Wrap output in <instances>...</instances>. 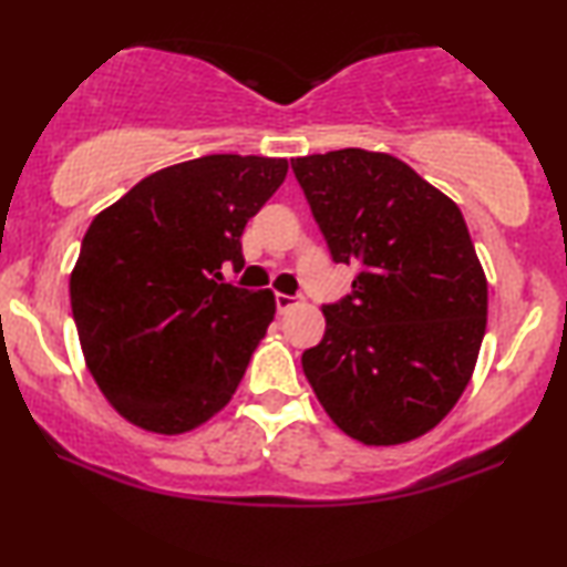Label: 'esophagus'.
I'll return each instance as SVG.
<instances>
[{"instance_id": "1", "label": "esophagus", "mask_w": 567, "mask_h": 567, "mask_svg": "<svg viewBox=\"0 0 567 567\" xmlns=\"http://www.w3.org/2000/svg\"><path fill=\"white\" fill-rule=\"evenodd\" d=\"M299 305L297 297H289V293H276V307H278V315H286L289 309H293Z\"/></svg>"}]
</instances>
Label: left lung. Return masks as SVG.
I'll list each match as a JSON object with an SVG mask.
<instances>
[{
    "label": "left lung",
    "instance_id": "8db88e82",
    "mask_svg": "<svg viewBox=\"0 0 567 567\" xmlns=\"http://www.w3.org/2000/svg\"><path fill=\"white\" fill-rule=\"evenodd\" d=\"M336 262L361 268L322 307L324 338L301 355L346 436L367 446L421 439L452 413L475 371L487 278L460 206L386 152L291 159Z\"/></svg>",
    "mask_w": 567,
    "mask_h": 567
}]
</instances>
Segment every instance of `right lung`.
<instances>
[{"instance_id": "add662e5", "label": "right lung", "mask_w": 567, "mask_h": 567, "mask_svg": "<svg viewBox=\"0 0 567 567\" xmlns=\"http://www.w3.org/2000/svg\"><path fill=\"white\" fill-rule=\"evenodd\" d=\"M289 173L284 157L208 154L103 208L69 278L84 363L115 413L181 436L229 405L276 315L270 289L221 284L243 229Z\"/></svg>"}]
</instances>
